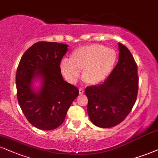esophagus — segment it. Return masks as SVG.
<instances>
[{"mask_svg":"<svg viewBox=\"0 0 158 158\" xmlns=\"http://www.w3.org/2000/svg\"><path fill=\"white\" fill-rule=\"evenodd\" d=\"M84 93H85V90H83V89L82 88H80V89H79V94H84Z\"/></svg>","mask_w":158,"mask_h":158,"instance_id":"34e87169","label":"esophagus"}]
</instances>
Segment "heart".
Returning a JSON list of instances; mask_svg holds the SVG:
<instances>
[{"label": "heart", "mask_w": 158, "mask_h": 158, "mask_svg": "<svg viewBox=\"0 0 158 158\" xmlns=\"http://www.w3.org/2000/svg\"><path fill=\"white\" fill-rule=\"evenodd\" d=\"M117 54L113 48L99 44L81 46L73 51L70 60H62L61 73L69 82L74 83L81 71L85 84L96 85L103 81L112 73L116 63Z\"/></svg>", "instance_id": "b5f03b06"}]
</instances>
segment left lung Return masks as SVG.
Returning a JSON list of instances; mask_svg holds the SVG:
<instances>
[{
  "mask_svg": "<svg viewBox=\"0 0 158 158\" xmlns=\"http://www.w3.org/2000/svg\"><path fill=\"white\" fill-rule=\"evenodd\" d=\"M118 62L103 84L87 87V113L91 122L102 128L116 126L125 119L136 102L138 67L126 46L118 43Z\"/></svg>",
  "mask_w": 158,
  "mask_h": 158,
  "instance_id": "left-lung-1",
  "label": "left lung"
}]
</instances>
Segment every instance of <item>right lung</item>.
Listing matches in <instances>:
<instances>
[{
	"label": "right lung",
	"instance_id": "obj_1",
	"mask_svg": "<svg viewBox=\"0 0 158 158\" xmlns=\"http://www.w3.org/2000/svg\"><path fill=\"white\" fill-rule=\"evenodd\" d=\"M68 45L55 42H38L22 56L16 73L19 105L28 122L42 130H52L64 122L79 90L64 81L60 64ZM41 80L35 91L33 83Z\"/></svg>",
	"mask_w": 158,
	"mask_h": 158
}]
</instances>
